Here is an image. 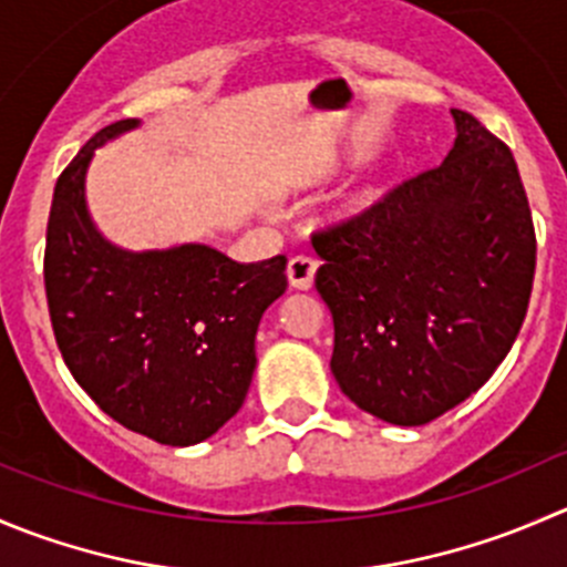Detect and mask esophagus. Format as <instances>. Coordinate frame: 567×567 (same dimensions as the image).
<instances>
[{
  "label": "esophagus",
  "instance_id": "esophagus-1",
  "mask_svg": "<svg viewBox=\"0 0 567 567\" xmlns=\"http://www.w3.org/2000/svg\"><path fill=\"white\" fill-rule=\"evenodd\" d=\"M318 271V262L307 255H296L290 257L288 262V282L290 288L296 290H310L312 288V279H316Z\"/></svg>",
  "mask_w": 567,
  "mask_h": 567
}]
</instances>
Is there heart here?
I'll return each mask as SVG.
<instances>
[{"label":"heart","mask_w":567,"mask_h":567,"mask_svg":"<svg viewBox=\"0 0 567 567\" xmlns=\"http://www.w3.org/2000/svg\"><path fill=\"white\" fill-rule=\"evenodd\" d=\"M368 207H371V199H368V196H362V199L351 202L349 210H346V216H360V213H365Z\"/></svg>","instance_id":"1"}]
</instances>
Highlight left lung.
Listing matches in <instances>:
<instances>
[{
    "label": "left lung",
    "instance_id": "left-lung-1",
    "mask_svg": "<svg viewBox=\"0 0 567 567\" xmlns=\"http://www.w3.org/2000/svg\"><path fill=\"white\" fill-rule=\"evenodd\" d=\"M446 161L351 221L312 235L334 323L332 368L360 410L421 426L457 406L513 349L537 238L518 166L465 110Z\"/></svg>",
    "mask_w": 567,
    "mask_h": 567
}]
</instances>
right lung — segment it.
<instances>
[{
  "mask_svg": "<svg viewBox=\"0 0 567 567\" xmlns=\"http://www.w3.org/2000/svg\"><path fill=\"white\" fill-rule=\"evenodd\" d=\"M135 124L99 130L58 177L43 255L49 318L71 377L113 421L194 446L244 406L257 327L288 288V257L244 266L202 244H107L87 216L85 172L96 146Z\"/></svg>",
  "mask_w": 567,
  "mask_h": 567,
  "instance_id": "1",
  "label": "right lung"
}]
</instances>
